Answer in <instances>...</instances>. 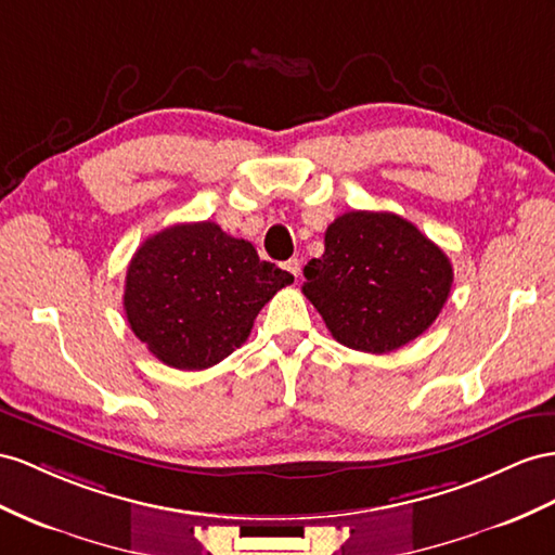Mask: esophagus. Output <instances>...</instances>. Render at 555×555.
I'll use <instances>...</instances> for the list:
<instances>
[{"instance_id": "obj_1", "label": "esophagus", "mask_w": 555, "mask_h": 555, "mask_svg": "<svg viewBox=\"0 0 555 555\" xmlns=\"http://www.w3.org/2000/svg\"><path fill=\"white\" fill-rule=\"evenodd\" d=\"M283 269H286V272H291L295 279H300V260H297V258H293V260H288L286 264H283Z\"/></svg>"}]
</instances>
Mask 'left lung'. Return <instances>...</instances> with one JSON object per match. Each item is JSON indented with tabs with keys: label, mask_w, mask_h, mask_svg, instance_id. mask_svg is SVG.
<instances>
[{
	"label": "left lung",
	"mask_w": 555,
	"mask_h": 555,
	"mask_svg": "<svg viewBox=\"0 0 555 555\" xmlns=\"http://www.w3.org/2000/svg\"><path fill=\"white\" fill-rule=\"evenodd\" d=\"M302 293L339 345L387 353L413 343L443 309L452 264L396 212L349 210L325 230V250L305 267Z\"/></svg>",
	"instance_id": "8db88e82"
}]
</instances>
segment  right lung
Returning a JSON list of instances; mask_svg holds the SVG:
<instances>
[{"instance_id":"add662e5","label":"right lung","mask_w":555,"mask_h":555,"mask_svg":"<svg viewBox=\"0 0 555 555\" xmlns=\"http://www.w3.org/2000/svg\"><path fill=\"white\" fill-rule=\"evenodd\" d=\"M293 283L216 222L166 227L126 272L124 311L140 343L178 371H204L246 343L255 317Z\"/></svg>"}]
</instances>
